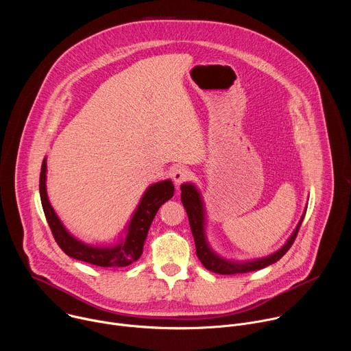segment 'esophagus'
Returning a JSON list of instances; mask_svg holds the SVG:
<instances>
[{
	"label": "esophagus",
	"instance_id": "1",
	"mask_svg": "<svg viewBox=\"0 0 351 351\" xmlns=\"http://www.w3.org/2000/svg\"><path fill=\"white\" fill-rule=\"evenodd\" d=\"M189 178H190V171L186 167H179V168L173 169V172H172V179L176 186H180Z\"/></svg>",
	"mask_w": 351,
	"mask_h": 351
}]
</instances>
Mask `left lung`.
<instances>
[{
    "label": "left lung",
    "instance_id": "obj_1",
    "mask_svg": "<svg viewBox=\"0 0 351 351\" xmlns=\"http://www.w3.org/2000/svg\"><path fill=\"white\" fill-rule=\"evenodd\" d=\"M180 190H182V203H183V207L187 213L189 222H190V229H191L194 243H195L197 257L208 271L219 274V275H234V274L252 272V271L263 269V268L279 261L287 253V250L291 247V244L294 243V239L298 233V229H300V226H302V222L306 217V210H304V213H303L302 218H300V221H298L295 229L293 230L291 236L274 254L263 257V258L241 261V263L240 261H232V260H226V258L218 256L211 248L210 243L207 241V236H206V208H204V203H203V197H202V194H199L198 189L193 183H183L180 186Z\"/></svg>",
    "mask_w": 351,
    "mask_h": 351
}]
</instances>
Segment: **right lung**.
<instances>
[{
    "mask_svg": "<svg viewBox=\"0 0 351 351\" xmlns=\"http://www.w3.org/2000/svg\"><path fill=\"white\" fill-rule=\"evenodd\" d=\"M47 158L43 160L40 172V198L44 215L53 232V236L62 252L79 261L103 268H122L137 261L143 253V245L157 211L173 197V183L171 179L148 186L140 203L133 213L129 223L125 226V237L112 245H90L73 237L62 225L61 219L49 204L45 187Z\"/></svg>",
    "mask_w": 351,
    "mask_h": 351,
    "instance_id": "obj_1",
    "label": "right lung"
}]
</instances>
